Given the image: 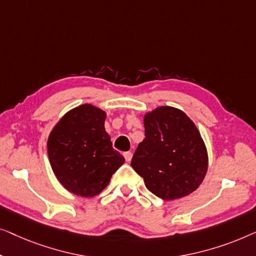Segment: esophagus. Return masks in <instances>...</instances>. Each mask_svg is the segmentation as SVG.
<instances>
[{
  "mask_svg": "<svg viewBox=\"0 0 256 256\" xmlns=\"http://www.w3.org/2000/svg\"><path fill=\"white\" fill-rule=\"evenodd\" d=\"M124 158H125V160H126V161H131L132 153L131 152H125L124 153Z\"/></svg>",
  "mask_w": 256,
  "mask_h": 256,
  "instance_id": "obj_1",
  "label": "esophagus"
}]
</instances>
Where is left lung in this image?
<instances>
[{"label":"left lung","mask_w":256,"mask_h":256,"mask_svg":"<svg viewBox=\"0 0 256 256\" xmlns=\"http://www.w3.org/2000/svg\"><path fill=\"white\" fill-rule=\"evenodd\" d=\"M145 139L136 147L131 166L146 188L161 200L188 196L208 170V153L192 120L172 106H160L144 118Z\"/></svg>","instance_id":"8db88e82"}]
</instances>
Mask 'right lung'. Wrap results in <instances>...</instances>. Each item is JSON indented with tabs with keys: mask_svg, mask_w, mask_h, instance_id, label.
Here are the masks:
<instances>
[{
	"mask_svg": "<svg viewBox=\"0 0 256 256\" xmlns=\"http://www.w3.org/2000/svg\"><path fill=\"white\" fill-rule=\"evenodd\" d=\"M104 120L103 110L82 104L68 111L50 133V164L61 184L75 195H98L125 161L112 148Z\"/></svg>",
	"mask_w": 256,
	"mask_h": 256,
	"instance_id": "right-lung-1",
	"label": "right lung"
}]
</instances>
